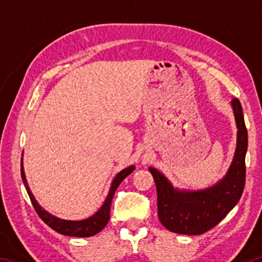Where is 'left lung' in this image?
I'll use <instances>...</instances> for the list:
<instances>
[{"instance_id":"obj_1","label":"left lung","mask_w":262,"mask_h":262,"mask_svg":"<svg viewBox=\"0 0 262 262\" xmlns=\"http://www.w3.org/2000/svg\"><path fill=\"white\" fill-rule=\"evenodd\" d=\"M237 125V147L227 174L211 187L200 190L174 188L163 173L149 167L157 188L158 219L167 230L196 236L216 227L237 205L245 186L247 129L242 104L231 101Z\"/></svg>"}]
</instances>
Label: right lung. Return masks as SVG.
Listing matches in <instances>:
<instances>
[{"label":"right lung","instance_id":"1","mask_svg":"<svg viewBox=\"0 0 262 262\" xmlns=\"http://www.w3.org/2000/svg\"><path fill=\"white\" fill-rule=\"evenodd\" d=\"M134 170H135L134 165L128 166L126 168H123L122 171H120L117 176H115L112 184H111L108 195L106 196L103 206L100 207V209L97 211L96 214L90 216L89 219L82 220V221H68V220L59 219V217L50 214V212H47L43 208H41L40 205H39L37 200L34 199L32 192L30 190L28 181H26L24 167H23V158H21V162H20L21 179H23L26 192L29 194L31 202H32L37 214L43 222H45L48 227L52 228L54 231L59 232L61 234H64V236H70V237H91V236H95L96 233H98L106 227V224H107V222L110 220L111 202H112L115 190H117L118 186L121 184V181L125 179L127 176H129Z\"/></svg>","mask_w":262,"mask_h":262}]
</instances>
